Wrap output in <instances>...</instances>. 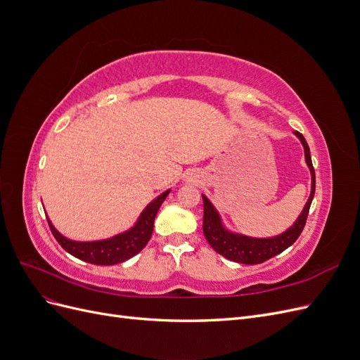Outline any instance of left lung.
<instances>
[{"mask_svg":"<svg viewBox=\"0 0 360 360\" xmlns=\"http://www.w3.org/2000/svg\"><path fill=\"white\" fill-rule=\"evenodd\" d=\"M294 135L302 141L303 148H304V159H307V163L311 169V177H312L311 195L308 198V202L303 207V212L297 217V221L294 222L292 226H290L285 233H282L276 237H270V238H255V237H248L243 234H234L225 230L221 222L219 213L216 212V209L212 205V202L207 200V197L202 195V202H204L202 231L207 242H209V245L216 250L217 254H221L222 257L231 261H236V263L261 264L264 263V261L270 259L271 257L284 252L288 246H291L299 238L300 233L304 228V224H307L309 207L315 193V172H314L307 139L303 138L300 132H294Z\"/></svg>","mask_w":360,"mask_h":360,"instance_id":"8db88e82","label":"left lung"}]
</instances>
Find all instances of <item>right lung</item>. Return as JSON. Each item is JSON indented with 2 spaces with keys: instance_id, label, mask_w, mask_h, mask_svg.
<instances>
[{
  "instance_id": "right-lung-1",
  "label": "right lung",
  "mask_w": 360,
  "mask_h": 360,
  "mask_svg": "<svg viewBox=\"0 0 360 360\" xmlns=\"http://www.w3.org/2000/svg\"><path fill=\"white\" fill-rule=\"evenodd\" d=\"M168 193L169 191L163 192L155 201H151L146 207V210L141 213L139 219L134 228H130L126 233L106 238V240L73 242L61 236L56 228H53L49 219L48 224L53 237H56V240L61 245L64 250H68L73 257L97 266L118 264L136 255L139 250H143L144 246L148 243L151 233H153L155 217L158 214L159 207L165 201Z\"/></svg>"
}]
</instances>
